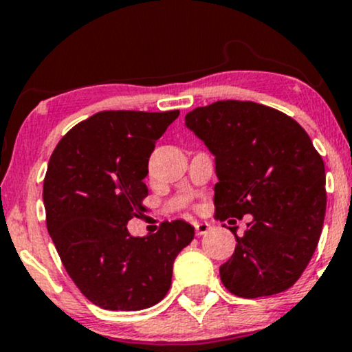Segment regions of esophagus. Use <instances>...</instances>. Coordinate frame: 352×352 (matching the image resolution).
<instances>
[{
    "label": "esophagus",
    "mask_w": 352,
    "mask_h": 352,
    "mask_svg": "<svg viewBox=\"0 0 352 352\" xmlns=\"http://www.w3.org/2000/svg\"><path fill=\"white\" fill-rule=\"evenodd\" d=\"M208 230H210V223H207V221H197V223H195V233L199 236L205 235Z\"/></svg>",
    "instance_id": "1"
}]
</instances>
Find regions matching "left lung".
I'll list each match as a JSON object with an SVG mask.
<instances>
[{
	"instance_id": "1",
	"label": "left lung",
	"mask_w": 352,
	"mask_h": 352,
	"mask_svg": "<svg viewBox=\"0 0 352 352\" xmlns=\"http://www.w3.org/2000/svg\"><path fill=\"white\" fill-rule=\"evenodd\" d=\"M215 155V217L252 215L220 266L230 293L286 292L308 266L326 213L324 162L296 120L252 100H217L185 116Z\"/></svg>"
}]
</instances>
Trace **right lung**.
Masks as SVG:
<instances>
[{
  "label": "right lung",
  "instance_id": "obj_1",
  "mask_svg": "<svg viewBox=\"0 0 352 352\" xmlns=\"http://www.w3.org/2000/svg\"><path fill=\"white\" fill-rule=\"evenodd\" d=\"M179 111H102L71 129L44 177L47 232L60 261L89 301L139 311L167 294L177 254L195 236L184 220L131 236L129 220L147 208L148 159Z\"/></svg>",
  "mask_w": 352,
  "mask_h": 352
}]
</instances>
